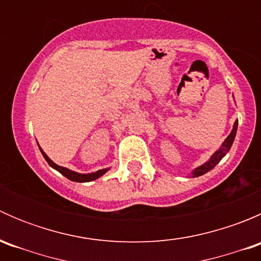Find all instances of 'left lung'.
Here are the masks:
<instances>
[{
  "mask_svg": "<svg viewBox=\"0 0 261 261\" xmlns=\"http://www.w3.org/2000/svg\"><path fill=\"white\" fill-rule=\"evenodd\" d=\"M236 131H238V121H235V123H233V128H232V131H231V134L227 136V138H226V140L223 141V144L221 145L220 149H218L217 151H215V154H213L212 156L210 158L208 162H206L204 164L199 165L198 168H196V169L192 172V175H193V178L206 174L207 172H210V170L213 169V168H215L216 165H217L218 163L221 162V159H222V158L225 156L226 154H227L228 150H230L231 146H232V143H233V140H235V136H236Z\"/></svg>",
  "mask_w": 261,
  "mask_h": 261,
  "instance_id": "obj_1",
  "label": "left lung"
}]
</instances>
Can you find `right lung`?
<instances>
[{"mask_svg": "<svg viewBox=\"0 0 261 261\" xmlns=\"http://www.w3.org/2000/svg\"><path fill=\"white\" fill-rule=\"evenodd\" d=\"M40 151L41 154H43V156L45 158V160L48 162V164L50 165L51 168H54L55 170H58V172L60 173V174H63L64 177H67L68 179L73 180V181H81V183H84V181H92L94 179H97V178L102 177V175L105 174V173L109 170V168H106V169H101V170H97V172L94 173H88V174H81V173H77V172H73V170L68 169V168H64V167H60V165L55 164L53 160H50V158L48 155L45 154V152L41 150L40 147Z\"/></svg>", "mask_w": 261, "mask_h": 261, "instance_id": "1", "label": "right lung"}]
</instances>
